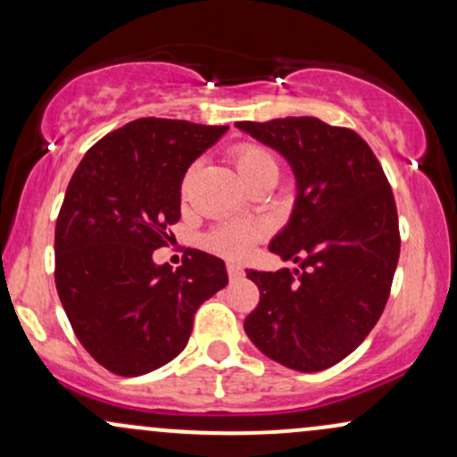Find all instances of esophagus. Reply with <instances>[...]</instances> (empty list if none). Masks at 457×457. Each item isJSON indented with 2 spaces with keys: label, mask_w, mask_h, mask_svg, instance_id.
<instances>
[{
  "label": "esophagus",
  "mask_w": 457,
  "mask_h": 457,
  "mask_svg": "<svg viewBox=\"0 0 457 457\" xmlns=\"http://www.w3.org/2000/svg\"><path fill=\"white\" fill-rule=\"evenodd\" d=\"M228 274L229 278H240L243 277V268H240L236 262H228Z\"/></svg>",
  "instance_id": "1"
}]
</instances>
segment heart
Wrapping results in <instances>:
<instances>
[{"instance_id": "b5f03b06", "label": "heart", "mask_w": 457, "mask_h": 457, "mask_svg": "<svg viewBox=\"0 0 457 457\" xmlns=\"http://www.w3.org/2000/svg\"><path fill=\"white\" fill-rule=\"evenodd\" d=\"M234 162L245 180L253 179V176H260L263 172H278L277 157H274L266 146L253 145V142H245V145H238L234 148ZM194 172H195V166L187 170L183 187L189 185ZM260 234H262V225L257 223L223 225V228L214 229V232L208 236V245H211L214 251L229 253V255H240V253L249 249V245Z\"/></svg>"}]
</instances>
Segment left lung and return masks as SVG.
Masks as SVG:
<instances>
[{
	"instance_id": "8db88e82",
	"label": "left lung",
	"mask_w": 457,
	"mask_h": 457,
	"mask_svg": "<svg viewBox=\"0 0 457 457\" xmlns=\"http://www.w3.org/2000/svg\"><path fill=\"white\" fill-rule=\"evenodd\" d=\"M294 170L289 223L270 251L294 272L246 270L260 304L245 319L257 349L298 372L338 364L386 309L400 257L398 211L381 163L353 129L315 117L238 120Z\"/></svg>"
}]
</instances>
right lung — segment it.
<instances>
[{
    "instance_id": "1",
    "label": "right lung",
    "mask_w": 457,
    "mask_h": 457,
    "mask_svg": "<svg viewBox=\"0 0 457 457\" xmlns=\"http://www.w3.org/2000/svg\"><path fill=\"white\" fill-rule=\"evenodd\" d=\"M225 131L136 119L96 142L71 176L54 228V285L76 338L114 375L174 360L202 302L228 285L211 253L189 249L176 270L153 262L180 219L187 168Z\"/></svg>"
}]
</instances>
